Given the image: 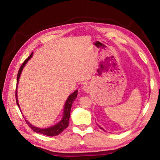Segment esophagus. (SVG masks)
I'll use <instances>...</instances> for the list:
<instances>
[{"label": "esophagus", "mask_w": 160, "mask_h": 160, "mask_svg": "<svg viewBox=\"0 0 160 160\" xmlns=\"http://www.w3.org/2000/svg\"><path fill=\"white\" fill-rule=\"evenodd\" d=\"M83 90L84 91H86L87 93H89L90 91H91V86L89 85V84H85V85H84V87H83Z\"/></svg>", "instance_id": "obj_1"}]
</instances>
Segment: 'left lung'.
I'll return each instance as SVG.
<instances>
[{"mask_svg": "<svg viewBox=\"0 0 160 160\" xmlns=\"http://www.w3.org/2000/svg\"><path fill=\"white\" fill-rule=\"evenodd\" d=\"M98 126H99V125H98ZM100 127V128H101V129H102V130H103V131H104V129H103V128H102V127Z\"/></svg>", "mask_w": 160, "mask_h": 160, "instance_id": "obj_1", "label": "left lung"}]
</instances>
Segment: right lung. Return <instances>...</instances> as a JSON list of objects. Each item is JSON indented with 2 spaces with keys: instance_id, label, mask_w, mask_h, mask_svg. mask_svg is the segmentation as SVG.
I'll list each match as a JSON object with an SVG mask.
<instances>
[{
  "instance_id": "obj_1",
  "label": "right lung",
  "mask_w": 160,
  "mask_h": 160,
  "mask_svg": "<svg viewBox=\"0 0 160 160\" xmlns=\"http://www.w3.org/2000/svg\"><path fill=\"white\" fill-rule=\"evenodd\" d=\"M32 56H33V52L32 53L31 55H30L28 58H27L25 61H24L23 63L22 64L21 67H20L18 75H17V84H16V101L17 105L18 106L19 108H20V106H19L18 101V97H17V87H18V82H19V78H20V74H21V72H22L24 67H25V65L27 64V62H28V61L30 60V58H31L32 57ZM77 95H78V90L75 91L72 94H71L70 96L68 97L67 100H66L65 104H64L63 116H62V119H61V120L58 124L53 125V126H52V127H49V128H41L36 127H35V126H33L32 124H30L28 120H25L26 123L28 124V125L32 129L33 131H35L36 132H38V133L47 135V136H56V135H59L68 127V126H69V118H70L71 108V106H72V104L73 102V101L76 100V98H77ZM20 111H21V110H20Z\"/></svg>"
}]
</instances>
